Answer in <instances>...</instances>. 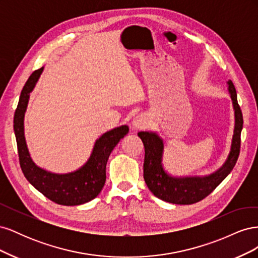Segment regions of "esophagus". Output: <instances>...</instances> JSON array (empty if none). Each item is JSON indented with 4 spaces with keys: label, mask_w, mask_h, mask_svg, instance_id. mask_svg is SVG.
<instances>
[{
    "label": "esophagus",
    "mask_w": 258,
    "mask_h": 258,
    "mask_svg": "<svg viewBox=\"0 0 258 258\" xmlns=\"http://www.w3.org/2000/svg\"><path fill=\"white\" fill-rule=\"evenodd\" d=\"M147 124V119L144 115H138L136 118L132 120V127L136 129H142Z\"/></svg>",
    "instance_id": "34e87169"
}]
</instances>
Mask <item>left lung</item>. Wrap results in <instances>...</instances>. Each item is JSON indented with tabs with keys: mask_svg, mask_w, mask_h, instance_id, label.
<instances>
[{
	"mask_svg": "<svg viewBox=\"0 0 258 258\" xmlns=\"http://www.w3.org/2000/svg\"><path fill=\"white\" fill-rule=\"evenodd\" d=\"M228 91L235 111V129L231 140L230 152L224 165L215 172L205 176H173L162 166V139L152 131H140L145 148L144 181L154 196L174 205H192L206 198L220 185L235 167L240 153L241 130L243 117L238 104L237 91L231 81L227 82Z\"/></svg>",
	"mask_w": 258,
	"mask_h": 258,
	"instance_id": "1",
	"label": "left lung"
}]
</instances>
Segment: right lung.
<instances>
[{"instance_id":"1","label":"right lung","mask_w":258,"mask_h":258,"mask_svg":"<svg viewBox=\"0 0 258 258\" xmlns=\"http://www.w3.org/2000/svg\"><path fill=\"white\" fill-rule=\"evenodd\" d=\"M44 67L30 75L20 93L14 116V131L16 136L19 162L23 174L45 197L61 206H79L95 199L105 183L106 162L114 147L128 134L127 124L114 128L101 136L95 143L89 159L73 172L58 174L36 166L28 150L25 138V113L30 98L40 79Z\"/></svg>"}]
</instances>
